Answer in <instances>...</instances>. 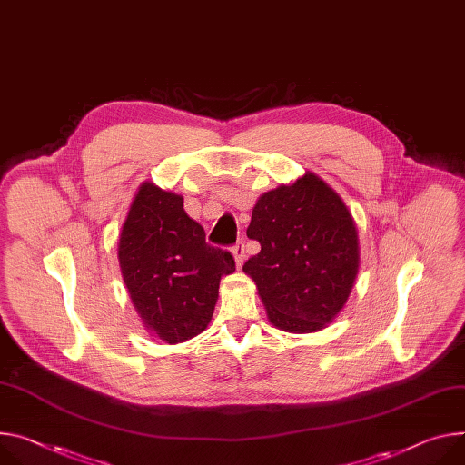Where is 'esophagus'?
<instances>
[{
  "label": "esophagus",
  "mask_w": 465,
  "mask_h": 465,
  "mask_svg": "<svg viewBox=\"0 0 465 465\" xmlns=\"http://www.w3.org/2000/svg\"><path fill=\"white\" fill-rule=\"evenodd\" d=\"M232 252H233V258H235L237 267H241L242 262H244V242H242V241H237V242L233 244Z\"/></svg>",
  "instance_id": "34e87169"
}]
</instances>
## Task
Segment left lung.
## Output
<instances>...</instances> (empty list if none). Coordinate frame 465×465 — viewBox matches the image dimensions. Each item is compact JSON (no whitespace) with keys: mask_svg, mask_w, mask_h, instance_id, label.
<instances>
[{"mask_svg":"<svg viewBox=\"0 0 465 465\" xmlns=\"http://www.w3.org/2000/svg\"><path fill=\"white\" fill-rule=\"evenodd\" d=\"M246 235L262 250L242 271L256 282L274 326L310 333L341 312L358 274V232L343 200L321 178L308 173L265 193Z\"/></svg>","mask_w":465,"mask_h":465,"instance_id":"obj_1","label":"left lung"}]
</instances>
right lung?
<instances>
[{"mask_svg":"<svg viewBox=\"0 0 465 465\" xmlns=\"http://www.w3.org/2000/svg\"><path fill=\"white\" fill-rule=\"evenodd\" d=\"M118 262L135 310L166 343L191 340L207 328L221 276L235 271L228 250L205 242L183 198L153 183H144L130 207Z\"/></svg>","mask_w":465,"mask_h":465,"instance_id":"right-lung-1","label":"right lung"}]
</instances>
